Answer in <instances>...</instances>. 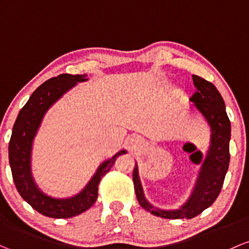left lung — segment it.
Wrapping results in <instances>:
<instances>
[{
  "instance_id": "1",
  "label": "left lung",
  "mask_w": 249,
  "mask_h": 249,
  "mask_svg": "<svg viewBox=\"0 0 249 249\" xmlns=\"http://www.w3.org/2000/svg\"><path fill=\"white\" fill-rule=\"evenodd\" d=\"M192 80L197 90L191 96L190 101L193 103V106L210 126L211 138L205 161L201 164L191 197L184 205L175 210H162L155 208L145 199L142 184L138 177L137 163L133 168L132 179L138 203L146 211L162 218L190 219L203 213L205 209L213 205L218 197L223 186L224 178L228 172L230 161L229 141L231 129L228 114L226 112L224 100L211 82L197 75H192Z\"/></svg>"
}]
</instances>
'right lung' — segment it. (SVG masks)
<instances>
[{
    "mask_svg": "<svg viewBox=\"0 0 249 249\" xmlns=\"http://www.w3.org/2000/svg\"><path fill=\"white\" fill-rule=\"evenodd\" d=\"M87 80L86 74H61L57 77L50 78L33 91L27 103L21 108L13 126L8 150L13 180L18 192L35 210L52 218H70L88 210L98 198L100 180L113 166L118 156L126 154V150H120L111 159L104 161L85 188L72 197H50L36 184L31 168V156L33 141L43 118L50 107L62 98L63 94L75 87L78 82Z\"/></svg>",
    "mask_w": 249,
    "mask_h": 249,
    "instance_id": "right-lung-1",
    "label": "right lung"
}]
</instances>
